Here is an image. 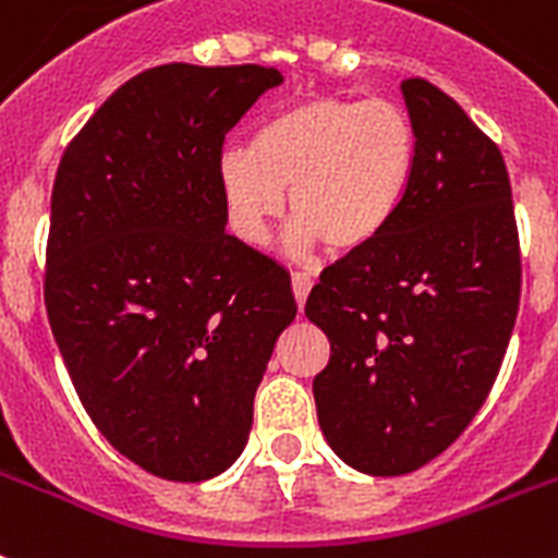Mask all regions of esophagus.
<instances>
[{
    "instance_id": "1",
    "label": "esophagus",
    "mask_w": 558,
    "mask_h": 558,
    "mask_svg": "<svg viewBox=\"0 0 558 558\" xmlns=\"http://www.w3.org/2000/svg\"><path fill=\"white\" fill-rule=\"evenodd\" d=\"M292 292H294V301H298V306L303 310V303H306V298H310V292H312L310 275H303V271H292Z\"/></svg>"
}]
</instances>
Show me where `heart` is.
<instances>
[{
    "instance_id": "1",
    "label": "heart",
    "mask_w": 558,
    "mask_h": 558,
    "mask_svg": "<svg viewBox=\"0 0 558 558\" xmlns=\"http://www.w3.org/2000/svg\"><path fill=\"white\" fill-rule=\"evenodd\" d=\"M415 160L418 140L404 106L318 94L266 117L255 151L217 154V183L240 240L264 243L289 192L298 246L320 240L332 255H355L396 223Z\"/></svg>"
}]
</instances>
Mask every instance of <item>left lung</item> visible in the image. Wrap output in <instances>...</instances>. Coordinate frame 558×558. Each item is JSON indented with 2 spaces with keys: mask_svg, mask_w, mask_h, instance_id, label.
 Wrapping results in <instances>:
<instances>
[{
  "mask_svg": "<svg viewBox=\"0 0 558 558\" xmlns=\"http://www.w3.org/2000/svg\"><path fill=\"white\" fill-rule=\"evenodd\" d=\"M418 160L378 243L324 269L306 318L329 338L312 392L350 468L404 475L464 433L513 335L522 255L499 146L421 76L401 83Z\"/></svg>",
  "mask_w": 558,
  "mask_h": 558,
  "instance_id": "left-lung-1",
  "label": "left lung"
}]
</instances>
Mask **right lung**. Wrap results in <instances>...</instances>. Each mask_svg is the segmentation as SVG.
<instances>
[{
	"mask_svg": "<svg viewBox=\"0 0 558 558\" xmlns=\"http://www.w3.org/2000/svg\"><path fill=\"white\" fill-rule=\"evenodd\" d=\"M275 68H148L68 143L51 194L45 310L108 444L169 482L238 461L289 271L226 234L217 154Z\"/></svg>",
	"mask_w": 558,
	"mask_h": 558,
	"instance_id": "add662e5",
	"label": "right lung"
}]
</instances>
